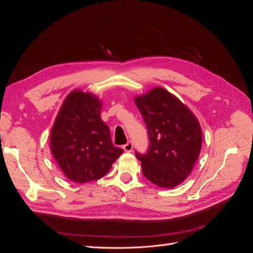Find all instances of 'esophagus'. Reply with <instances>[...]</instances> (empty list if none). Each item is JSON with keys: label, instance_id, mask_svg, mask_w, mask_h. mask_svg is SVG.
Segmentation results:
<instances>
[{"label": "esophagus", "instance_id": "34e87169", "mask_svg": "<svg viewBox=\"0 0 253 253\" xmlns=\"http://www.w3.org/2000/svg\"><path fill=\"white\" fill-rule=\"evenodd\" d=\"M124 150L126 152H132L133 150V142L132 141H128L124 145Z\"/></svg>", "mask_w": 253, "mask_h": 253}]
</instances>
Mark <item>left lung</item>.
Listing matches in <instances>:
<instances>
[{
    "instance_id": "obj_1",
    "label": "left lung",
    "mask_w": 253,
    "mask_h": 253,
    "mask_svg": "<svg viewBox=\"0 0 253 253\" xmlns=\"http://www.w3.org/2000/svg\"><path fill=\"white\" fill-rule=\"evenodd\" d=\"M148 128L145 154L136 152L142 173L154 185L171 189L192 171L202 149V128L197 118L178 98L163 87L135 98Z\"/></svg>"
}]
</instances>
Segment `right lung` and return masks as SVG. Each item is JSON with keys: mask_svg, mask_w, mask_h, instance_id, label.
<instances>
[{"mask_svg": "<svg viewBox=\"0 0 253 253\" xmlns=\"http://www.w3.org/2000/svg\"><path fill=\"white\" fill-rule=\"evenodd\" d=\"M102 103L90 93L68 95L51 127L50 152L60 169L74 182L103 177L124 150L114 147L100 117Z\"/></svg>", "mask_w": 253, "mask_h": 253, "instance_id": "add662e5", "label": "right lung"}]
</instances>
